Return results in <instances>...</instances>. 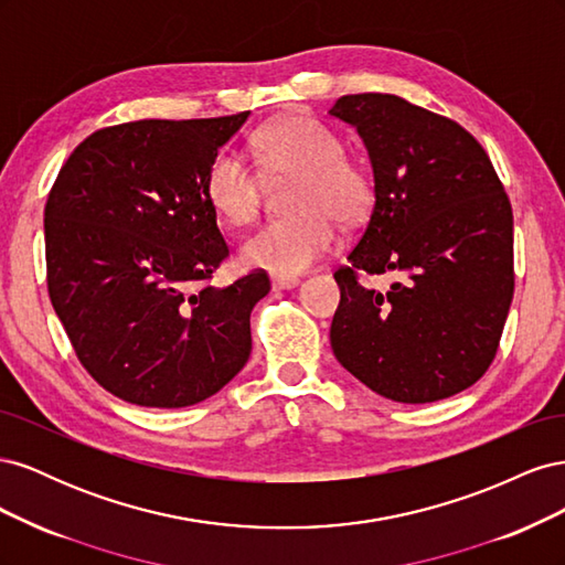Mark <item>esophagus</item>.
Here are the masks:
<instances>
[{
    "label": "esophagus",
    "mask_w": 565,
    "mask_h": 565,
    "mask_svg": "<svg viewBox=\"0 0 565 565\" xmlns=\"http://www.w3.org/2000/svg\"><path fill=\"white\" fill-rule=\"evenodd\" d=\"M270 285L273 289H295L299 285V278H292V276H273L270 278Z\"/></svg>",
    "instance_id": "1"
}]
</instances>
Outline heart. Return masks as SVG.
Returning a JSON list of instances; mask_svg holds the SVG:
<instances>
[{"label": "heart", "instance_id": "b5f03b06", "mask_svg": "<svg viewBox=\"0 0 565 565\" xmlns=\"http://www.w3.org/2000/svg\"><path fill=\"white\" fill-rule=\"evenodd\" d=\"M254 152L270 181H292L289 210L254 231L243 245V259L276 276L309 270L337 245L334 221L355 224L374 202L367 169L349 160L339 136L309 115H289L254 136ZM204 198L233 226L259 214L264 183L256 169L231 148L218 150L204 172Z\"/></svg>", "mask_w": 565, "mask_h": 565}]
</instances>
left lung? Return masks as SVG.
I'll return each instance as SVG.
<instances>
[{
	"label": "left lung",
	"mask_w": 565,
	"mask_h": 565,
	"mask_svg": "<svg viewBox=\"0 0 565 565\" xmlns=\"http://www.w3.org/2000/svg\"><path fill=\"white\" fill-rule=\"evenodd\" d=\"M374 174V207L351 266L330 344L367 388L396 403L450 398L483 377L514 297V214L483 146L452 119L393 94L341 96ZM393 269L388 294L356 273Z\"/></svg>",
	"instance_id": "1"
}]
</instances>
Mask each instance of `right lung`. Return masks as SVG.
Here are the masks:
<instances>
[{
	"instance_id": "1",
	"label": "right lung",
	"mask_w": 565,
	"mask_h": 565,
	"mask_svg": "<svg viewBox=\"0 0 565 565\" xmlns=\"http://www.w3.org/2000/svg\"><path fill=\"white\" fill-rule=\"evenodd\" d=\"M249 113L139 119L87 136L44 207L46 285L92 377L141 407L214 396L247 363L264 270L210 285L228 245L204 172Z\"/></svg>"
}]
</instances>
